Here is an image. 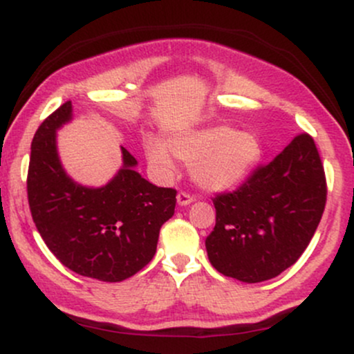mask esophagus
Masks as SVG:
<instances>
[{"label":"esophagus","mask_w":354,"mask_h":354,"mask_svg":"<svg viewBox=\"0 0 354 354\" xmlns=\"http://www.w3.org/2000/svg\"><path fill=\"white\" fill-rule=\"evenodd\" d=\"M176 200H178V205H180V206H188L194 201V196H193V194L186 193V191H181V193H178Z\"/></svg>","instance_id":"1"}]
</instances>
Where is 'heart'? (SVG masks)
Returning <instances> with one entry per match:
<instances>
[{"mask_svg":"<svg viewBox=\"0 0 354 354\" xmlns=\"http://www.w3.org/2000/svg\"><path fill=\"white\" fill-rule=\"evenodd\" d=\"M191 165L194 181L206 189H228L241 183L258 165L261 146L254 135L218 124L173 135L165 143L156 136L145 140L148 163L158 173H174V157Z\"/></svg>","mask_w":354,"mask_h":354,"instance_id":"b5f03b06","label":"heart"}]
</instances>
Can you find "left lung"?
<instances>
[{
  "mask_svg": "<svg viewBox=\"0 0 354 354\" xmlns=\"http://www.w3.org/2000/svg\"><path fill=\"white\" fill-rule=\"evenodd\" d=\"M213 205L216 225L206 251L219 273L245 283L283 273L310 245L326 205V178L313 138L295 136L236 191L216 194Z\"/></svg>",
  "mask_w": 354,
  "mask_h": 354,
  "instance_id": "left-lung-1",
  "label": "left lung"
}]
</instances>
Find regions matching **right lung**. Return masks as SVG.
Instances as JSON below:
<instances>
[{
	"label": "right lung",
	"instance_id": "obj_1",
	"mask_svg": "<svg viewBox=\"0 0 354 354\" xmlns=\"http://www.w3.org/2000/svg\"><path fill=\"white\" fill-rule=\"evenodd\" d=\"M71 116L66 101L35 133L26 181L31 216L64 266L100 281H123L153 259L161 226L174 214L176 189L146 181L124 148L123 168L108 185L88 188L73 181L56 149V129Z\"/></svg>",
	"mask_w": 354,
	"mask_h": 354
}]
</instances>
